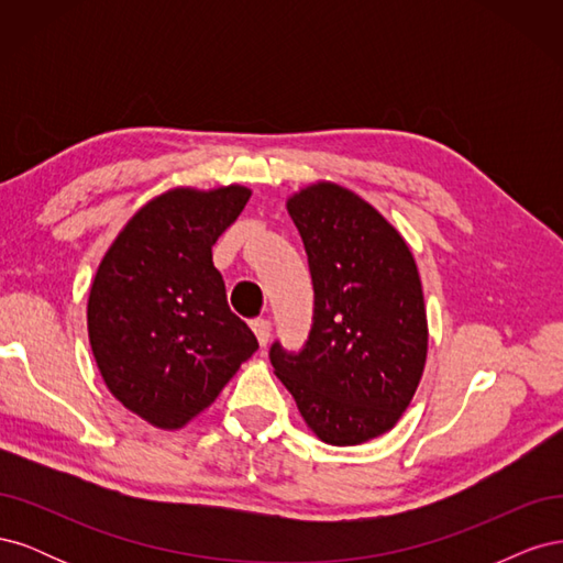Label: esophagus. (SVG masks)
Segmentation results:
<instances>
[{
	"label": "esophagus",
	"mask_w": 563,
	"mask_h": 563,
	"mask_svg": "<svg viewBox=\"0 0 563 563\" xmlns=\"http://www.w3.org/2000/svg\"><path fill=\"white\" fill-rule=\"evenodd\" d=\"M251 329H253L255 338H258V343H261V347H265V345H267V340H269V331H272V323H269L267 319H253V321H251Z\"/></svg>",
	"instance_id": "34e87169"
}]
</instances>
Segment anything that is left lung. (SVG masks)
<instances>
[{
	"label": "left lung",
	"instance_id": "left-lung-1",
	"mask_svg": "<svg viewBox=\"0 0 563 563\" xmlns=\"http://www.w3.org/2000/svg\"><path fill=\"white\" fill-rule=\"evenodd\" d=\"M314 286L300 352L269 347L277 378L308 428L331 446L391 430L428 360V314L413 253L360 195L314 183L288 197Z\"/></svg>",
	"mask_w": 563,
	"mask_h": 563
}]
</instances>
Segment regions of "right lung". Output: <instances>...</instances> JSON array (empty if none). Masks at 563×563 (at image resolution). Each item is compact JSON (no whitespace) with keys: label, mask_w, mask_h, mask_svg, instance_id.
<instances>
[{"label":"right lung","mask_w":563,"mask_h":563,"mask_svg":"<svg viewBox=\"0 0 563 563\" xmlns=\"http://www.w3.org/2000/svg\"><path fill=\"white\" fill-rule=\"evenodd\" d=\"M244 185L176 187L117 234L89 294V340L114 399L162 430L209 408L258 350L211 249L246 207Z\"/></svg>","instance_id":"add662e5"}]
</instances>
